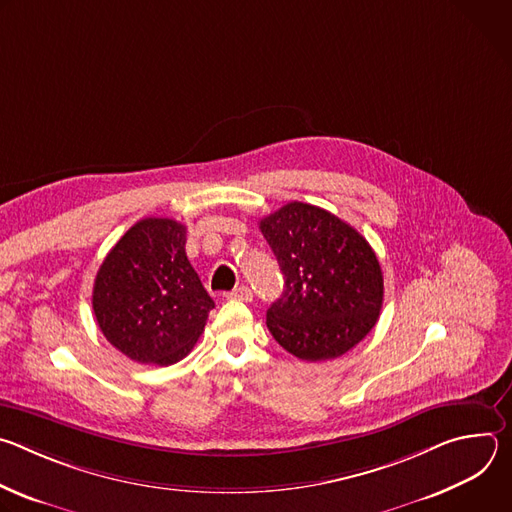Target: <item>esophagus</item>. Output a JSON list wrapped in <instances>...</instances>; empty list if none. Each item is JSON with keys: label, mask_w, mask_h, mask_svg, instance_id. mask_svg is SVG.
Here are the masks:
<instances>
[{"label": "esophagus", "mask_w": 512, "mask_h": 512, "mask_svg": "<svg viewBox=\"0 0 512 512\" xmlns=\"http://www.w3.org/2000/svg\"><path fill=\"white\" fill-rule=\"evenodd\" d=\"M227 300H239V302H251L253 300V291L247 285H241L227 294Z\"/></svg>", "instance_id": "34e87169"}]
</instances>
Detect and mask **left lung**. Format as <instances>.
I'll list each match as a JSON object with an SVG mask.
<instances>
[{"label": "left lung", "mask_w": 512, "mask_h": 512, "mask_svg": "<svg viewBox=\"0 0 512 512\" xmlns=\"http://www.w3.org/2000/svg\"><path fill=\"white\" fill-rule=\"evenodd\" d=\"M259 229L283 273L267 328L302 360H332L367 336L383 308V271L356 229L320 206L289 202Z\"/></svg>", "instance_id": "left-lung-1"}]
</instances>
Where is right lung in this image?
Segmentation results:
<instances>
[{
    "instance_id": "1",
    "label": "right lung",
    "mask_w": 512,
    "mask_h": 512,
    "mask_svg": "<svg viewBox=\"0 0 512 512\" xmlns=\"http://www.w3.org/2000/svg\"><path fill=\"white\" fill-rule=\"evenodd\" d=\"M184 247V225L172 218H143L117 241L97 271V324L135 362L168 367L182 360L214 308Z\"/></svg>"
}]
</instances>
